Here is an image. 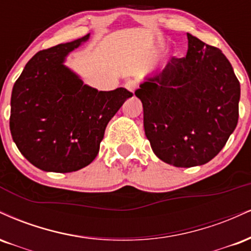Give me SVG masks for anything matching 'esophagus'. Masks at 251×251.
<instances>
[{
	"label": "esophagus",
	"mask_w": 251,
	"mask_h": 251,
	"mask_svg": "<svg viewBox=\"0 0 251 251\" xmlns=\"http://www.w3.org/2000/svg\"><path fill=\"white\" fill-rule=\"evenodd\" d=\"M137 87H138V83L137 81H135V79H130V81H128L126 83V88L129 91H131V93H134V91L137 89Z\"/></svg>",
	"instance_id": "34e87169"
}]
</instances>
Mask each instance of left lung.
Returning <instances> with one entry per match:
<instances>
[{"instance_id": "8db88e82", "label": "left lung", "mask_w": 251, "mask_h": 251, "mask_svg": "<svg viewBox=\"0 0 251 251\" xmlns=\"http://www.w3.org/2000/svg\"><path fill=\"white\" fill-rule=\"evenodd\" d=\"M185 57H173L135 91L152 151L174 167L202 166L226 146L238 121L240 82L219 48L187 34Z\"/></svg>"}]
</instances>
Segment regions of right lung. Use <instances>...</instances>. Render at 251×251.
Here are the masks:
<instances>
[{
	"instance_id": "1",
	"label": "right lung",
	"mask_w": 251,
	"mask_h": 251,
	"mask_svg": "<svg viewBox=\"0 0 251 251\" xmlns=\"http://www.w3.org/2000/svg\"><path fill=\"white\" fill-rule=\"evenodd\" d=\"M89 38L38 51L15 82L10 132L25 157L44 172L72 173L99 154L105 126L132 93L126 88L99 91L63 64Z\"/></svg>"
}]
</instances>
